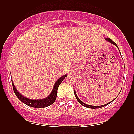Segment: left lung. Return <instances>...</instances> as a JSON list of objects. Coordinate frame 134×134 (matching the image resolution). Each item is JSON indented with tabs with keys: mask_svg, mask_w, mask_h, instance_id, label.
I'll return each instance as SVG.
<instances>
[{
	"mask_svg": "<svg viewBox=\"0 0 134 134\" xmlns=\"http://www.w3.org/2000/svg\"><path fill=\"white\" fill-rule=\"evenodd\" d=\"M106 40H107V41H109L110 42V43H111L112 44H115V45H116L117 46V47H118V46L117 45V44H116L115 43V42H113V41H112L111 40L110 38H109V37H107V38L106 39ZM75 97H76V99H77V100L78 101V102H79L80 104H82V106H85V107H86V108H91V109H95V108H102V107H104V106H106V105H108V104H109V103H111V102H112V100L111 102H109V103H108V104H105V105H102V106H91V105H87V104H85V103H83V102H82V101L80 100L79 99V98H78V97H77V95H76V92H75Z\"/></svg>",
	"mask_w": 134,
	"mask_h": 134,
	"instance_id": "8db88e82",
	"label": "left lung"
}]
</instances>
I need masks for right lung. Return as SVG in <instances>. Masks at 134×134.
<instances>
[{"label": "right lung", "instance_id": "add662e5", "mask_svg": "<svg viewBox=\"0 0 134 134\" xmlns=\"http://www.w3.org/2000/svg\"><path fill=\"white\" fill-rule=\"evenodd\" d=\"M66 76H67V75H63V76H62L60 78H59V79L57 80V82L55 83L54 86V88L53 90H52V93H51V94H50L48 97H47L46 98H44V99H41V100L28 99V98H26V97H23V95H21V94L17 91V90H16V88L15 87L14 85H13V83H12V86H13V91H14L15 94H16L17 98H18L21 102L25 103V104L28 105V106H30V107L37 108H42L47 107V106L52 104L55 102L56 97H57L58 88L59 84L62 83V82L63 80L65 77Z\"/></svg>", "mask_w": 134, "mask_h": 134}]
</instances>
